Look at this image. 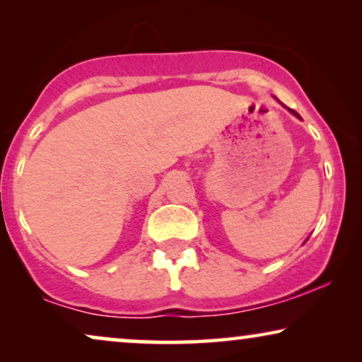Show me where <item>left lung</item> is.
Listing matches in <instances>:
<instances>
[{"label": "left lung", "mask_w": 362, "mask_h": 362, "mask_svg": "<svg viewBox=\"0 0 362 362\" xmlns=\"http://www.w3.org/2000/svg\"><path fill=\"white\" fill-rule=\"evenodd\" d=\"M288 112H290V113H293V115H295L296 118H300V120H301V117H300V115H298V113H296L295 110H291V108H288Z\"/></svg>", "instance_id": "8db88e82"}]
</instances>
